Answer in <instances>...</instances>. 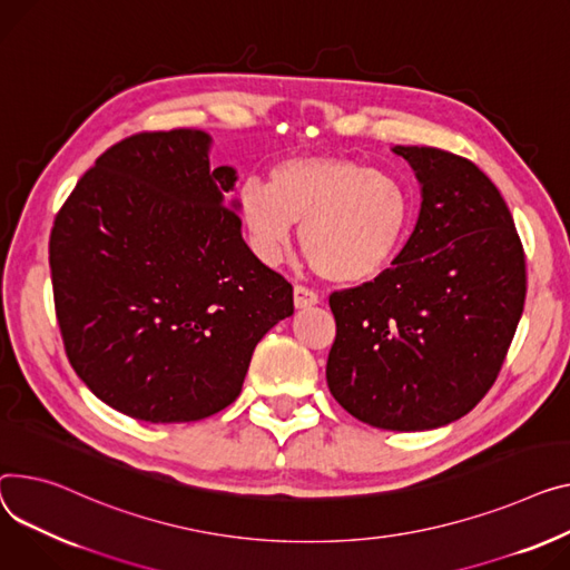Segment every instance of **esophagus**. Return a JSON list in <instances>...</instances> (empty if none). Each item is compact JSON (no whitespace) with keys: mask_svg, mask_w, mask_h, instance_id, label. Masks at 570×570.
I'll return each instance as SVG.
<instances>
[{"mask_svg":"<svg viewBox=\"0 0 570 570\" xmlns=\"http://www.w3.org/2000/svg\"><path fill=\"white\" fill-rule=\"evenodd\" d=\"M293 302H295L297 309H307V307L316 305V302H318V293L312 291L309 286L297 284V286L293 288Z\"/></svg>","mask_w":570,"mask_h":570,"instance_id":"34e87169","label":"esophagus"}]
</instances>
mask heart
Here are the masks:
<instances>
[{
  "label": "heart",
  "mask_w": 570,
  "mask_h": 570,
  "mask_svg": "<svg viewBox=\"0 0 570 570\" xmlns=\"http://www.w3.org/2000/svg\"><path fill=\"white\" fill-rule=\"evenodd\" d=\"M238 206L263 261H277L293 224L312 268L338 284L381 275L403 247L412 199L405 185L351 158H291L275 165L268 185L249 180Z\"/></svg>",
  "instance_id": "1"
}]
</instances>
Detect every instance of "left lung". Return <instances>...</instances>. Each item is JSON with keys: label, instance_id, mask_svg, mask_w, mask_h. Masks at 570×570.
<instances>
[{"label": "left lung", "instance_id": "obj_1", "mask_svg": "<svg viewBox=\"0 0 570 570\" xmlns=\"http://www.w3.org/2000/svg\"><path fill=\"white\" fill-rule=\"evenodd\" d=\"M422 210L392 268L334 291L327 387L360 422L429 431L461 420L495 383L524 307V249L500 189L472 160L396 146Z\"/></svg>", "mask_w": 570, "mask_h": 570}]
</instances>
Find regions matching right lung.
I'll use <instances>...</instances> for the list:
<instances>
[{
  "label": "right lung",
  "mask_w": 570,
  "mask_h": 570,
  "mask_svg": "<svg viewBox=\"0 0 570 570\" xmlns=\"http://www.w3.org/2000/svg\"><path fill=\"white\" fill-rule=\"evenodd\" d=\"M202 130L114 144L55 217L50 271L70 366L109 407L150 424L232 405L293 286L240 234L236 169Z\"/></svg>",
  "instance_id": "1"
}]
</instances>
